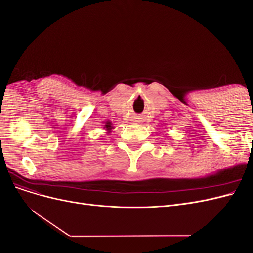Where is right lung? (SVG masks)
Instances as JSON below:
<instances>
[{
	"label": "right lung",
	"mask_w": 253,
	"mask_h": 253,
	"mask_svg": "<svg viewBox=\"0 0 253 253\" xmlns=\"http://www.w3.org/2000/svg\"><path fill=\"white\" fill-rule=\"evenodd\" d=\"M110 125H111V122H106V125H105V126H106V128H109V127H110V126H110Z\"/></svg>",
	"instance_id": "obj_1"
}]
</instances>
